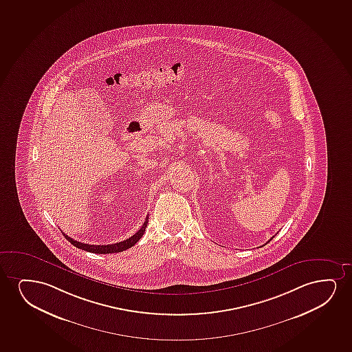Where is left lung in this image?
Segmentation results:
<instances>
[{
  "label": "left lung",
  "mask_w": 352,
  "mask_h": 352,
  "mask_svg": "<svg viewBox=\"0 0 352 352\" xmlns=\"http://www.w3.org/2000/svg\"><path fill=\"white\" fill-rule=\"evenodd\" d=\"M271 239H272V238H271ZM271 239H270L269 241H271ZM269 241H267V242H269ZM267 242H266V243H267Z\"/></svg>",
  "instance_id": "left-lung-1"
}]
</instances>
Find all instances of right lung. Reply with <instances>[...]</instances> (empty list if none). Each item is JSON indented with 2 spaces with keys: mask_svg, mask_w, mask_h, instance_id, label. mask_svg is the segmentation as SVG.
<instances>
[{
  "mask_svg": "<svg viewBox=\"0 0 352 352\" xmlns=\"http://www.w3.org/2000/svg\"><path fill=\"white\" fill-rule=\"evenodd\" d=\"M148 216H146L144 223L142 224L141 228L138 230V233L133 234V236L124 240V241L117 242V243H112V245H88V243H82V242L76 241L74 239L70 238L68 235L64 234L65 239L68 240L72 245L78 247L80 250L83 251L91 252V253H98V254H109V253H118V252H123L128 250L130 247L135 246V243L143 236V234L146 232V223H148Z\"/></svg>",
  "mask_w": 352,
  "mask_h": 352,
  "instance_id": "obj_1",
  "label": "right lung"
}]
</instances>
